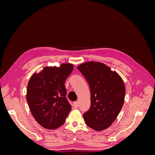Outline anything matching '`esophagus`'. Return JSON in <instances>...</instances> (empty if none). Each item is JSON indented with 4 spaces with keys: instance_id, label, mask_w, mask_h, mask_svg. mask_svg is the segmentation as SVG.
<instances>
[{
    "instance_id": "obj_1",
    "label": "esophagus",
    "mask_w": 155,
    "mask_h": 155,
    "mask_svg": "<svg viewBox=\"0 0 155 155\" xmlns=\"http://www.w3.org/2000/svg\"><path fill=\"white\" fill-rule=\"evenodd\" d=\"M78 105H79V103L78 101H74L73 103V106L74 108H76V109L78 107Z\"/></svg>"
}]
</instances>
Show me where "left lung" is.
I'll list each match as a JSON object with an SVG mask.
<instances>
[{
  "label": "left lung",
  "instance_id": "left-lung-1",
  "mask_svg": "<svg viewBox=\"0 0 155 155\" xmlns=\"http://www.w3.org/2000/svg\"><path fill=\"white\" fill-rule=\"evenodd\" d=\"M91 89V107L83 114L85 124L100 131L109 127L124 105L125 87L120 75L106 64L87 62L78 67Z\"/></svg>",
  "mask_w": 155,
  "mask_h": 155
}]
</instances>
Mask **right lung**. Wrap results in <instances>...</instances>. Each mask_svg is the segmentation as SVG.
<instances>
[{
    "mask_svg": "<svg viewBox=\"0 0 155 155\" xmlns=\"http://www.w3.org/2000/svg\"><path fill=\"white\" fill-rule=\"evenodd\" d=\"M73 69L70 63L46 67L30 79L26 100L31 114L44 128L55 129L61 126L71 110L64 83Z\"/></svg>",
    "mask_w": 155,
    "mask_h": 155,
    "instance_id": "obj_1",
    "label": "right lung"
}]
</instances>
